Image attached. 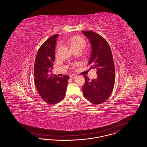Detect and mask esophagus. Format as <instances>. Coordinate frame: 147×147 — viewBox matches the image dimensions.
Returning a JSON list of instances; mask_svg holds the SVG:
<instances>
[{"label": "esophagus", "instance_id": "34e87169", "mask_svg": "<svg viewBox=\"0 0 147 147\" xmlns=\"http://www.w3.org/2000/svg\"><path fill=\"white\" fill-rule=\"evenodd\" d=\"M76 75H74V74H71V75L70 76V78H71V79H74V78H76Z\"/></svg>", "mask_w": 147, "mask_h": 147}]
</instances>
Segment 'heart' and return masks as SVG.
Listing matches in <instances>:
<instances>
[{
	"label": "heart",
	"mask_w": 147,
	"mask_h": 147,
	"mask_svg": "<svg viewBox=\"0 0 147 147\" xmlns=\"http://www.w3.org/2000/svg\"><path fill=\"white\" fill-rule=\"evenodd\" d=\"M67 43L71 49L74 51L77 49H82L86 47V42L84 38L78 36H73L69 38L67 40ZM59 47L57 49V51L58 50ZM77 66V63H74L71 65V68H74Z\"/></svg>",
	"instance_id": "b5f03b06"
}]
</instances>
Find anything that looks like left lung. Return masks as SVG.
<instances>
[{"mask_svg":"<svg viewBox=\"0 0 147 147\" xmlns=\"http://www.w3.org/2000/svg\"><path fill=\"white\" fill-rule=\"evenodd\" d=\"M87 36L92 47L88 64L90 69L96 68V79L89 80L84 76L85 83L82 87L84 97L94 104H99L107 100L113 91L115 82V69L111 48L103 37L92 31H82Z\"/></svg>","mask_w":147,"mask_h":147,"instance_id":"left-lung-1","label":"left lung"}]
</instances>
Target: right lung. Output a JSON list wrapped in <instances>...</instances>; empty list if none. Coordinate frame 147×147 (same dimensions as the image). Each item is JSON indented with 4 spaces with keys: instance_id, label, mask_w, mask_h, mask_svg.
<instances>
[{
    "instance_id": "add662e5",
    "label": "right lung",
    "mask_w": 147,
    "mask_h": 147,
    "mask_svg": "<svg viewBox=\"0 0 147 147\" xmlns=\"http://www.w3.org/2000/svg\"><path fill=\"white\" fill-rule=\"evenodd\" d=\"M58 34L45 40L39 48L34 65V82L37 90L44 100L55 104L63 99L67 86L69 76L59 77L49 74L55 61L56 40Z\"/></svg>"
}]
</instances>
